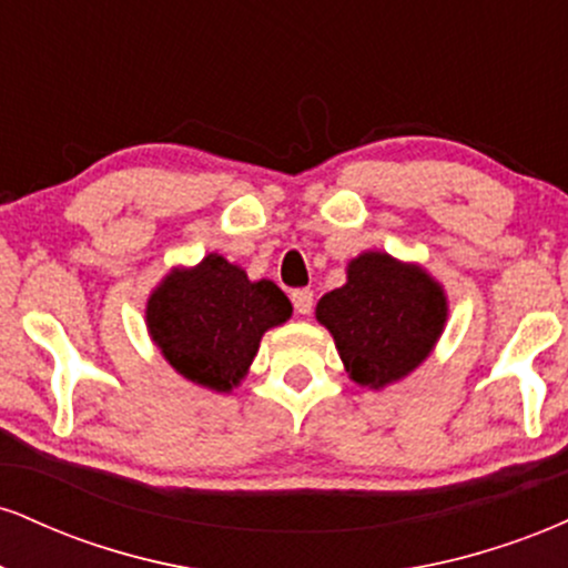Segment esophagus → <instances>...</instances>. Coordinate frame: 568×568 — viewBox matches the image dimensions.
<instances>
[{
    "label": "esophagus",
    "mask_w": 568,
    "mask_h": 568,
    "mask_svg": "<svg viewBox=\"0 0 568 568\" xmlns=\"http://www.w3.org/2000/svg\"><path fill=\"white\" fill-rule=\"evenodd\" d=\"M291 302H293V306H296L298 315H310L312 306H315V293H312L310 288H296L291 293Z\"/></svg>",
    "instance_id": "1"
}]
</instances>
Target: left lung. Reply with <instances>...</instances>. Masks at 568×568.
<instances>
[{"instance_id": "left-lung-1", "label": "left lung", "mask_w": 568, "mask_h": 568, "mask_svg": "<svg viewBox=\"0 0 568 568\" xmlns=\"http://www.w3.org/2000/svg\"><path fill=\"white\" fill-rule=\"evenodd\" d=\"M317 321L334 334L349 379L384 387L429 355L446 323V296L416 266L387 253H363L347 285L317 302Z\"/></svg>"}]
</instances>
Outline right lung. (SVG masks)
<instances>
[{"instance_id":"obj_1","label":"right lung","mask_w":568,"mask_h":568,"mask_svg":"<svg viewBox=\"0 0 568 568\" xmlns=\"http://www.w3.org/2000/svg\"><path fill=\"white\" fill-rule=\"evenodd\" d=\"M291 312L275 283H251L240 266L211 253L194 270L165 277L149 298L146 323L181 376L226 393L245 376L264 331Z\"/></svg>"}]
</instances>
